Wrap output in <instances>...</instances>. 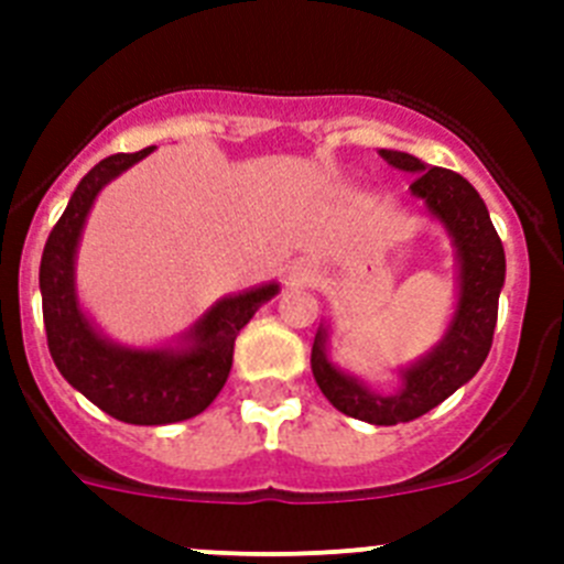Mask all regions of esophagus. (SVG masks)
<instances>
[{
	"label": "esophagus",
	"mask_w": 564,
	"mask_h": 564,
	"mask_svg": "<svg viewBox=\"0 0 564 564\" xmlns=\"http://www.w3.org/2000/svg\"><path fill=\"white\" fill-rule=\"evenodd\" d=\"M313 279H316V265H313L311 259H299V262L288 268V282L291 285H307Z\"/></svg>",
	"instance_id": "34e87169"
}]
</instances>
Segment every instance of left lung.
Returning a JSON list of instances; mask_svg holds the SVG:
<instances>
[{"label":"left lung","instance_id":"obj_1","mask_svg":"<svg viewBox=\"0 0 564 564\" xmlns=\"http://www.w3.org/2000/svg\"><path fill=\"white\" fill-rule=\"evenodd\" d=\"M390 166L415 174L410 192L452 239L457 265V302L446 333L426 356L398 370V390L376 392L330 361V322L313 338L311 367L318 390L344 415L372 426H395L435 410L477 376L491 350L497 302L506 285V251L477 188L452 169L430 166L415 154L381 149Z\"/></svg>","mask_w":564,"mask_h":564}]
</instances>
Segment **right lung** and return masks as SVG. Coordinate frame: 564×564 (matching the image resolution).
Here are the masks:
<instances>
[{
	"label": "right lung",
	"mask_w": 564,
	"mask_h": 564,
	"mask_svg": "<svg viewBox=\"0 0 564 564\" xmlns=\"http://www.w3.org/2000/svg\"><path fill=\"white\" fill-rule=\"evenodd\" d=\"M152 152L154 147L112 154L84 174L62 220L50 231L39 268L44 330L58 372L98 410L134 426H163L200 415L231 372L237 333L279 293V282H265L217 299L186 333L158 347H129L104 336L78 302V242L101 188Z\"/></svg>",
	"instance_id": "right-lung-1"
}]
</instances>
